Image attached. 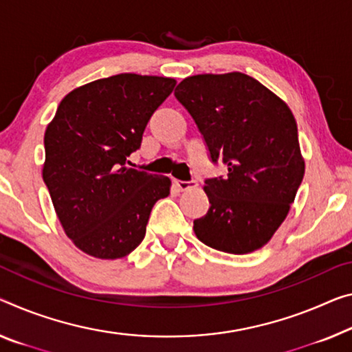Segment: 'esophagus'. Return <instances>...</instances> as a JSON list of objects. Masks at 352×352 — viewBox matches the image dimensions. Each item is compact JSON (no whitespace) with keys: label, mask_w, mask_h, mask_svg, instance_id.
I'll use <instances>...</instances> for the list:
<instances>
[{"label":"esophagus","mask_w":352,"mask_h":352,"mask_svg":"<svg viewBox=\"0 0 352 352\" xmlns=\"http://www.w3.org/2000/svg\"><path fill=\"white\" fill-rule=\"evenodd\" d=\"M175 186L177 187V190L184 192V190H188V188L197 187L198 184H197V181H177V179H175Z\"/></svg>","instance_id":"1"}]
</instances>
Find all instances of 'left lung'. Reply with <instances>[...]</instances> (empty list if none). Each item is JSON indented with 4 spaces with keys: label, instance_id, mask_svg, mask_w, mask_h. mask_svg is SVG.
Listing matches in <instances>:
<instances>
[{
    "label": "left lung",
    "instance_id": "8db88e82",
    "mask_svg": "<svg viewBox=\"0 0 352 352\" xmlns=\"http://www.w3.org/2000/svg\"><path fill=\"white\" fill-rule=\"evenodd\" d=\"M176 99L190 113L209 159L228 166L209 177V210L195 234L215 250L244 255L267 244L283 223L304 179L297 124L288 105L241 72L193 75Z\"/></svg>",
    "mask_w": 352,
    "mask_h": 352
}]
</instances>
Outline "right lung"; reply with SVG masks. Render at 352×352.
Instances as JSON below:
<instances>
[{"instance_id": "obj_1", "label": "right lung", "mask_w": 352, "mask_h": 352, "mask_svg": "<svg viewBox=\"0 0 352 352\" xmlns=\"http://www.w3.org/2000/svg\"><path fill=\"white\" fill-rule=\"evenodd\" d=\"M175 86V78L137 74L96 80L64 97L48 124L42 177L64 231L88 255H129L154 204L170 195L168 177L126 162Z\"/></svg>"}]
</instances>
